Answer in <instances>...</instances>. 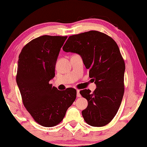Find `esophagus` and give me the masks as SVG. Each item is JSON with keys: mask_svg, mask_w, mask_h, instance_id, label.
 <instances>
[{"mask_svg": "<svg viewBox=\"0 0 147 147\" xmlns=\"http://www.w3.org/2000/svg\"><path fill=\"white\" fill-rule=\"evenodd\" d=\"M77 96L78 98L81 97V94H80V93H79V90H77Z\"/></svg>", "mask_w": 147, "mask_h": 147, "instance_id": "1", "label": "esophagus"}]
</instances>
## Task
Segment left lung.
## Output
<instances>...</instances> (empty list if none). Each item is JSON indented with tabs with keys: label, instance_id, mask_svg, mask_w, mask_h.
<instances>
[{
	"label": "left lung",
	"instance_id": "1",
	"mask_svg": "<svg viewBox=\"0 0 147 147\" xmlns=\"http://www.w3.org/2000/svg\"><path fill=\"white\" fill-rule=\"evenodd\" d=\"M62 49L81 55L97 86L93 93L80 91L88 102L82 111L85 121L94 127L107 125L117 113L124 94L125 66L117 44L105 33L91 30L70 36Z\"/></svg>",
	"mask_w": 147,
	"mask_h": 147
}]
</instances>
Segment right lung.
Listing matches in <instances>:
<instances>
[{
    "mask_svg": "<svg viewBox=\"0 0 147 147\" xmlns=\"http://www.w3.org/2000/svg\"><path fill=\"white\" fill-rule=\"evenodd\" d=\"M67 36L37 37L22 48L18 60L16 81L22 102L34 120L44 127H53L64 119L77 97L74 88L58 90L49 83Z\"/></svg>",
    "mask_w": 147,
    "mask_h": 147,
    "instance_id": "add662e5",
    "label": "right lung"
}]
</instances>
